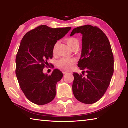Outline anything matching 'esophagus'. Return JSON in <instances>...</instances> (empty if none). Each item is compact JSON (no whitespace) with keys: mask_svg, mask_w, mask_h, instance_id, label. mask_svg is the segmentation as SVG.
Masks as SVG:
<instances>
[{"mask_svg":"<svg viewBox=\"0 0 128 128\" xmlns=\"http://www.w3.org/2000/svg\"><path fill=\"white\" fill-rule=\"evenodd\" d=\"M68 73V72H66V71H62V73H63L64 74H66V73Z\"/></svg>","mask_w":128,"mask_h":128,"instance_id":"1","label":"esophagus"}]
</instances>
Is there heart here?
Returning a JSON list of instances; mask_svg holds the SVG:
<instances>
[{
  "label": "heart",
  "mask_w": 128,
  "mask_h": 128,
  "mask_svg": "<svg viewBox=\"0 0 128 128\" xmlns=\"http://www.w3.org/2000/svg\"><path fill=\"white\" fill-rule=\"evenodd\" d=\"M66 42L68 46L70 47V48L73 49L75 47H79L80 42L77 38L71 37L67 38L66 40ZM57 44L54 46L53 52L54 53L55 52ZM76 60L73 58H62V59H59L56 62V65L59 68L63 69V70H68L72 68L73 65L75 64Z\"/></svg>",
  "instance_id": "1"
}]
</instances>
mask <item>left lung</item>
Masks as SVG:
<instances>
[{
    "label": "left lung",
    "mask_w": 128,
    "mask_h": 128,
    "mask_svg": "<svg viewBox=\"0 0 128 128\" xmlns=\"http://www.w3.org/2000/svg\"><path fill=\"white\" fill-rule=\"evenodd\" d=\"M76 33L82 34L78 66L85 70L87 75L73 73V92L78 100L90 104L100 100L110 85L114 71V55L107 36L98 27L90 25L78 27L70 36Z\"/></svg>",
    "instance_id": "8db88e82"
}]
</instances>
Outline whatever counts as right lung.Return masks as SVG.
<instances>
[{
  "instance_id": "obj_1",
  "label": "right lung",
  "mask_w": 128,
  "mask_h": 128,
  "mask_svg": "<svg viewBox=\"0 0 128 128\" xmlns=\"http://www.w3.org/2000/svg\"><path fill=\"white\" fill-rule=\"evenodd\" d=\"M71 29L40 25L28 32L21 40L16 58V74L21 89L32 103L44 105L55 98L56 84L62 80V73L55 69L48 76L43 70L53 57L56 43Z\"/></svg>"
}]
</instances>
